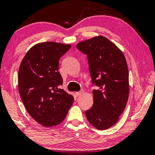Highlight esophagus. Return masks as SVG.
<instances>
[{"label":"esophagus","instance_id":"34e87169","mask_svg":"<svg viewBox=\"0 0 155 155\" xmlns=\"http://www.w3.org/2000/svg\"><path fill=\"white\" fill-rule=\"evenodd\" d=\"M83 92H84V91H79V92H76V95H77V97L81 96V94H83Z\"/></svg>","mask_w":155,"mask_h":155}]
</instances>
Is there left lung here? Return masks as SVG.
I'll return each mask as SVG.
<instances>
[{"label": "left lung", "instance_id": "1", "mask_svg": "<svg viewBox=\"0 0 155 155\" xmlns=\"http://www.w3.org/2000/svg\"><path fill=\"white\" fill-rule=\"evenodd\" d=\"M77 47L87 55L93 90V105L85 112L92 126L104 130L114 126L126 107L129 92V71L122 51L104 36L80 41Z\"/></svg>", "mask_w": 155, "mask_h": 155}]
</instances>
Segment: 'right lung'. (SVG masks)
Here are the masks:
<instances>
[{
	"label": "right lung",
	"instance_id": "obj_1",
	"mask_svg": "<svg viewBox=\"0 0 155 155\" xmlns=\"http://www.w3.org/2000/svg\"><path fill=\"white\" fill-rule=\"evenodd\" d=\"M71 45L55 41L37 44L28 51L18 70V92L35 120L49 127L65 118L74 97L60 88L63 78L59 60Z\"/></svg>",
	"mask_w": 155,
	"mask_h": 155
}]
</instances>
